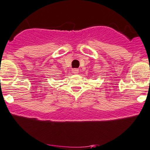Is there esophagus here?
Wrapping results in <instances>:
<instances>
[{"label": "esophagus", "instance_id": "esophagus-1", "mask_svg": "<svg viewBox=\"0 0 150 150\" xmlns=\"http://www.w3.org/2000/svg\"><path fill=\"white\" fill-rule=\"evenodd\" d=\"M72 72H73L74 74H78V72H79V69H77V68H74V69H72Z\"/></svg>", "mask_w": 150, "mask_h": 150}]
</instances>
